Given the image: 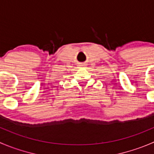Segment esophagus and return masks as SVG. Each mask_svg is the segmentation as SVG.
Wrapping results in <instances>:
<instances>
[{
  "instance_id": "obj_1",
  "label": "esophagus",
  "mask_w": 154,
  "mask_h": 154,
  "mask_svg": "<svg viewBox=\"0 0 154 154\" xmlns=\"http://www.w3.org/2000/svg\"><path fill=\"white\" fill-rule=\"evenodd\" d=\"M86 64H85V63H80V65H79V66H80V68H84V67L85 66H86Z\"/></svg>"
}]
</instances>
